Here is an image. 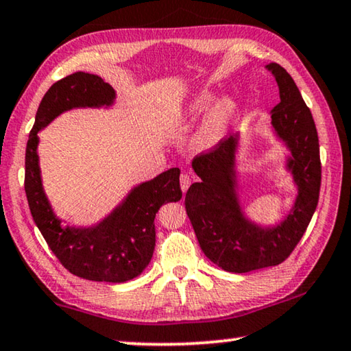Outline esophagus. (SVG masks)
<instances>
[{
	"label": "esophagus",
	"mask_w": 351,
	"mask_h": 351,
	"mask_svg": "<svg viewBox=\"0 0 351 351\" xmlns=\"http://www.w3.org/2000/svg\"><path fill=\"white\" fill-rule=\"evenodd\" d=\"M180 184H181V189H182V192H186L189 187H191V184H192V176L189 175V173H181V176H180Z\"/></svg>",
	"instance_id": "1"
}]
</instances>
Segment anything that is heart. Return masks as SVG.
I'll return each instance as SVG.
<instances>
[{"instance_id": "heart-1", "label": "heart", "mask_w": 351, "mask_h": 351, "mask_svg": "<svg viewBox=\"0 0 351 351\" xmlns=\"http://www.w3.org/2000/svg\"><path fill=\"white\" fill-rule=\"evenodd\" d=\"M210 99H213V95H210L209 92H203L202 95H198L195 98V101H192L191 108H189V114L197 115L199 112H203V110L208 108ZM236 110L237 108L234 99L230 97L220 98L219 101L210 108L202 128H199L195 138L197 145L199 148H209L215 145V143L225 136L228 128H230L232 120H234Z\"/></svg>"}]
</instances>
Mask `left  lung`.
<instances>
[{
	"label": "left lung",
	"instance_id": "obj_1",
	"mask_svg": "<svg viewBox=\"0 0 351 351\" xmlns=\"http://www.w3.org/2000/svg\"><path fill=\"white\" fill-rule=\"evenodd\" d=\"M267 69L275 75L280 87L281 101L271 110V123L292 152L289 167L300 189L295 208L271 230L245 220L234 193L236 138L232 136L221 138L192 160L202 181L189 187L184 199L186 213L206 258L232 274L285 263L303 237L319 203L322 164L313 114L292 76L280 64H270Z\"/></svg>",
	"mask_w": 351,
	"mask_h": 351
}]
</instances>
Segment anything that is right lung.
<instances>
[{
	"instance_id": "1",
	"label": "right lung",
	"mask_w": 351,
	"mask_h": 351,
	"mask_svg": "<svg viewBox=\"0 0 351 351\" xmlns=\"http://www.w3.org/2000/svg\"><path fill=\"white\" fill-rule=\"evenodd\" d=\"M114 88L97 75L77 71L54 82L42 98L26 145L25 192L32 219L48 247L70 274L90 281L125 282L149 264L156 245L154 217L181 199L180 169H170L130 193L112 215L90 230L60 228L43 193L37 162V132L54 117L80 106L110 104Z\"/></svg>"
}]
</instances>
